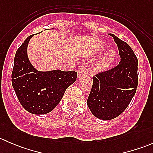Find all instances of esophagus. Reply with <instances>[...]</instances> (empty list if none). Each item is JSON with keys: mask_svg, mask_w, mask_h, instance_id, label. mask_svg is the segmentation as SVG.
<instances>
[{"mask_svg": "<svg viewBox=\"0 0 153 153\" xmlns=\"http://www.w3.org/2000/svg\"><path fill=\"white\" fill-rule=\"evenodd\" d=\"M86 72V67L84 65L80 66L78 68V78H81L84 76Z\"/></svg>", "mask_w": 153, "mask_h": 153, "instance_id": "obj_1", "label": "esophagus"}]
</instances>
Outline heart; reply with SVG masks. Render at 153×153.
<instances>
[{
	"instance_id": "heart-1",
	"label": "heart",
	"mask_w": 153,
	"mask_h": 153,
	"mask_svg": "<svg viewBox=\"0 0 153 153\" xmlns=\"http://www.w3.org/2000/svg\"><path fill=\"white\" fill-rule=\"evenodd\" d=\"M115 56H116V55H115V52L113 50L108 51L104 55V56L98 62V69H105L107 67H109L115 61Z\"/></svg>"
}]
</instances>
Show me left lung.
Masks as SVG:
<instances>
[{
	"mask_svg": "<svg viewBox=\"0 0 153 153\" xmlns=\"http://www.w3.org/2000/svg\"><path fill=\"white\" fill-rule=\"evenodd\" d=\"M117 44L121 61L118 66L92 78L87 99L92 115L101 120H112L126 109L138 86V59L131 47L110 34Z\"/></svg>",
	"mask_w": 153,
	"mask_h": 153,
	"instance_id": "8db88e82",
	"label": "left lung"
}]
</instances>
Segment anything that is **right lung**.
<instances>
[{"mask_svg": "<svg viewBox=\"0 0 153 153\" xmlns=\"http://www.w3.org/2000/svg\"><path fill=\"white\" fill-rule=\"evenodd\" d=\"M29 36L18 49L12 72V84L23 107L43 115L51 112L62 99L66 89L77 78V72L60 69L41 72L31 64L27 55Z\"/></svg>", "mask_w": 153, "mask_h": 153, "instance_id": "obj_1", "label": "right lung"}]
</instances>
